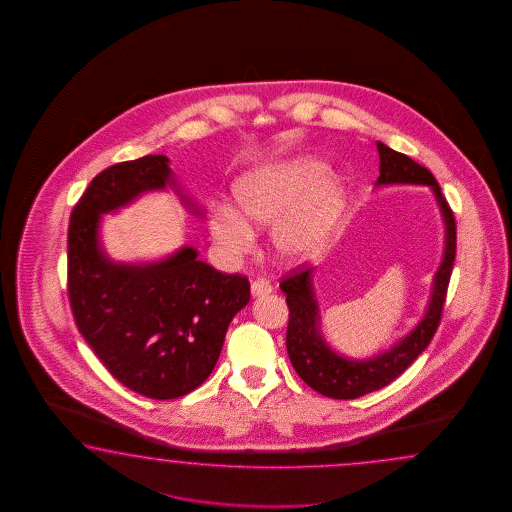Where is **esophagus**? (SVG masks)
<instances>
[{
  "instance_id": "34e87169",
  "label": "esophagus",
  "mask_w": 512,
  "mask_h": 512,
  "mask_svg": "<svg viewBox=\"0 0 512 512\" xmlns=\"http://www.w3.org/2000/svg\"><path fill=\"white\" fill-rule=\"evenodd\" d=\"M272 291V285L267 278H256L251 283L252 296H263V294H269Z\"/></svg>"
}]
</instances>
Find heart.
I'll return each mask as SVG.
<instances>
[{"label": "heart", "mask_w": 512, "mask_h": 512, "mask_svg": "<svg viewBox=\"0 0 512 512\" xmlns=\"http://www.w3.org/2000/svg\"><path fill=\"white\" fill-rule=\"evenodd\" d=\"M311 157L263 168L236 188L234 210L221 207L210 230L221 247L243 252L252 241L249 225L274 227V243L287 258H309L326 247L346 205L348 188Z\"/></svg>", "instance_id": "heart-1"}]
</instances>
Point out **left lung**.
Masks as SVG:
<instances>
[{"label":"left lung","instance_id":"left-lung-1","mask_svg":"<svg viewBox=\"0 0 512 512\" xmlns=\"http://www.w3.org/2000/svg\"><path fill=\"white\" fill-rule=\"evenodd\" d=\"M377 152L381 159L377 185L408 183L432 186L445 218V256L435 274L434 293L425 318L397 346L370 360L344 359L327 348L318 331V307L311 289V269L305 263L283 276L280 289L287 296L285 302L289 307L285 337L289 359L309 388L331 399H357L360 395L381 390L425 351L441 322L450 274L456 260V219L432 172L382 142H377Z\"/></svg>","mask_w":512,"mask_h":512}]
</instances>
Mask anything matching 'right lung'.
Wrapping results in <instances>:
<instances>
[{
	"label": "right lung",
	"instance_id": "right-lung-1",
	"mask_svg": "<svg viewBox=\"0 0 512 512\" xmlns=\"http://www.w3.org/2000/svg\"><path fill=\"white\" fill-rule=\"evenodd\" d=\"M168 181L164 155L113 164L93 177L67 230V294L80 335L120 384L157 401L207 381L230 320L251 300L247 276L216 271L190 247L144 267L102 254L100 214Z\"/></svg>",
	"mask_w": 512,
	"mask_h": 512
}]
</instances>
